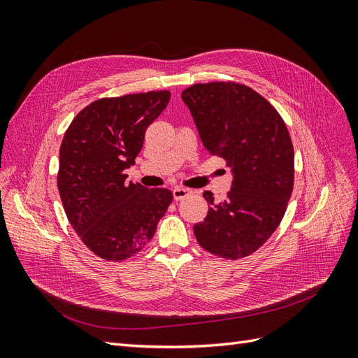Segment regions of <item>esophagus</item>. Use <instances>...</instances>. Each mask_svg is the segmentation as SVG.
<instances>
[{
  "instance_id": "obj_1",
  "label": "esophagus",
  "mask_w": 358,
  "mask_h": 358,
  "mask_svg": "<svg viewBox=\"0 0 358 358\" xmlns=\"http://www.w3.org/2000/svg\"><path fill=\"white\" fill-rule=\"evenodd\" d=\"M189 194H191V189H188V188H183V187L173 188V197H175L176 201L185 199L187 196H189Z\"/></svg>"
}]
</instances>
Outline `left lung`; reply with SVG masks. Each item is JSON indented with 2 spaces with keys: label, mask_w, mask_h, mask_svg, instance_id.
I'll use <instances>...</instances> for the list:
<instances>
[{
  "label": "left lung",
  "mask_w": 358,
  "mask_h": 358,
  "mask_svg": "<svg viewBox=\"0 0 358 358\" xmlns=\"http://www.w3.org/2000/svg\"><path fill=\"white\" fill-rule=\"evenodd\" d=\"M182 100L197 125L204 148L231 169L227 199L209 204L194 225L206 251L239 259L262 248L282 221L294 187V148L284 119L264 96L242 83H196Z\"/></svg>",
  "instance_id": "left-lung-1"
}]
</instances>
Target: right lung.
I'll return each mask as SVG.
<instances>
[{"mask_svg": "<svg viewBox=\"0 0 358 358\" xmlns=\"http://www.w3.org/2000/svg\"><path fill=\"white\" fill-rule=\"evenodd\" d=\"M170 91L100 99L71 121L59 148L58 189L67 218L96 257L122 262L148 245L173 200L166 188L127 183L125 169Z\"/></svg>", "mask_w": 358, "mask_h": 358, "instance_id": "add662e5", "label": "right lung"}]
</instances>
